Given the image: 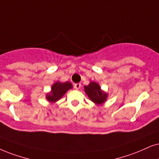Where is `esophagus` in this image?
Listing matches in <instances>:
<instances>
[{"label":"esophagus","instance_id":"esophagus-1","mask_svg":"<svg viewBox=\"0 0 159 159\" xmlns=\"http://www.w3.org/2000/svg\"><path fill=\"white\" fill-rule=\"evenodd\" d=\"M81 84L80 83L75 84V85H74V87H75V89H79L80 88H81Z\"/></svg>","mask_w":159,"mask_h":159}]
</instances>
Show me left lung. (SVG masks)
Instances as JSON below:
<instances>
[{
	"label": "left lung",
	"mask_w": 159,
	"mask_h": 159,
	"mask_svg": "<svg viewBox=\"0 0 159 159\" xmlns=\"http://www.w3.org/2000/svg\"><path fill=\"white\" fill-rule=\"evenodd\" d=\"M84 91L89 99L98 105L103 103L107 99V93L100 89V85L96 82L92 81L88 86H84Z\"/></svg>",
	"instance_id": "obj_1"
}]
</instances>
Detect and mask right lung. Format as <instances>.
Returning <instances> with one entry per match:
<instances>
[{
  "mask_svg": "<svg viewBox=\"0 0 159 159\" xmlns=\"http://www.w3.org/2000/svg\"><path fill=\"white\" fill-rule=\"evenodd\" d=\"M73 88L70 82L66 81L65 83L57 81L51 86V92L46 94V98L49 102L55 103L63 97V95L68 90Z\"/></svg>",
  "mask_w": 159,
  "mask_h": 159,
  "instance_id": "right-lung-1",
  "label": "right lung"
}]
</instances>
